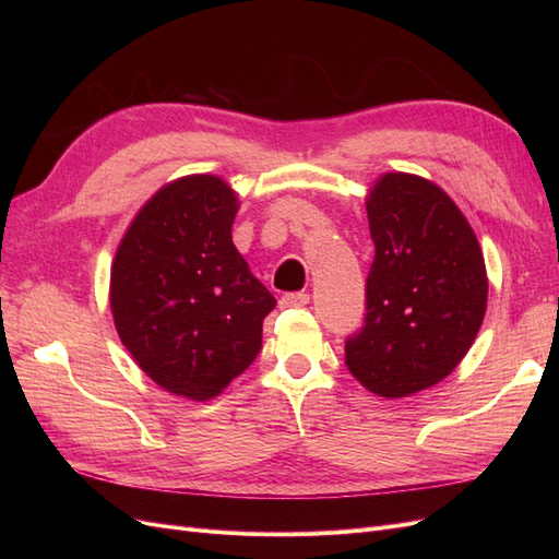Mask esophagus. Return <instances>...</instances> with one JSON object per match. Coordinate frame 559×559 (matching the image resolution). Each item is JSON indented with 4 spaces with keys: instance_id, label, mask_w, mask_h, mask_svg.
<instances>
[{
    "instance_id": "esophagus-1",
    "label": "esophagus",
    "mask_w": 559,
    "mask_h": 559,
    "mask_svg": "<svg viewBox=\"0 0 559 559\" xmlns=\"http://www.w3.org/2000/svg\"><path fill=\"white\" fill-rule=\"evenodd\" d=\"M310 302V296L302 294V292H296V294H284L280 298V306L282 308H306Z\"/></svg>"
}]
</instances>
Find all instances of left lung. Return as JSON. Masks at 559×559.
Wrapping results in <instances>:
<instances>
[{
    "label": "left lung",
    "mask_w": 559,
    "mask_h": 559,
    "mask_svg": "<svg viewBox=\"0 0 559 559\" xmlns=\"http://www.w3.org/2000/svg\"><path fill=\"white\" fill-rule=\"evenodd\" d=\"M366 212L376 259L345 364L368 392L401 399L466 357L487 308L485 259L460 207L429 179L382 175Z\"/></svg>",
    "instance_id": "obj_1"
}]
</instances>
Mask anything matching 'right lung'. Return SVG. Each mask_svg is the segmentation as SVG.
<instances>
[{
    "label": "right lung",
    "mask_w": 559,
    "mask_h": 559,
    "mask_svg": "<svg viewBox=\"0 0 559 559\" xmlns=\"http://www.w3.org/2000/svg\"><path fill=\"white\" fill-rule=\"evenodd\" d=\"M238 195L212 175L181 177L132 218L111 265L118 337L167 392L207 401L261 352L277 306L233 245Z\"/></svg>",
    "instance_id": "obj_1"
}]
</instances>
